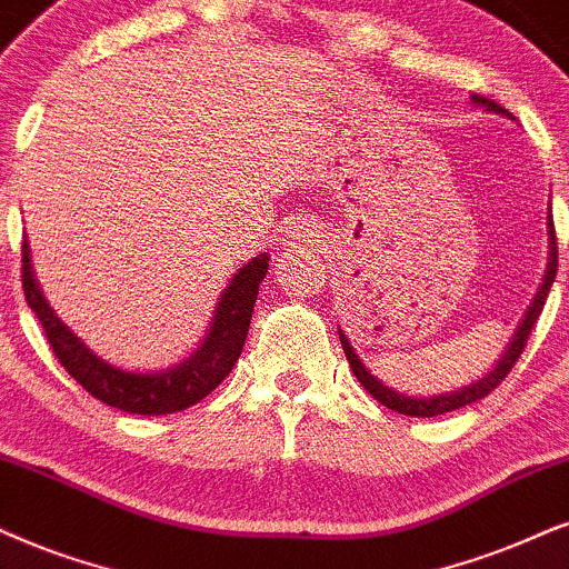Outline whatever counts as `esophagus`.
<instances>
[{"label":"esophagus","mask_w":569,"mask_h":569,"mask_svg":"<svg viewBox=\"0 0 569 569\" xmlns=\"http://www.w3.org/2000/svg\"><path fill=\"white\" fill-rule=\"evenodd\" d=\"M289 239L297 241V243H312L315 239H318V231H315V228L309 226V222H299V226L291 228Z\"/></svg>","instance_id":"34e87169"}]
</instances>
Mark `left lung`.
I'll use <instances>...</instances> for the list:
<instances>
[{"instance_id":"8db88e82","label":"left lung","mask_w":569,"mask_h":569,"mask_svg":"<svg viewBox=\"0 0 569 569\" xmlns=\"http://www.w3.org/2000/svg\"><path fill=\"white\" fill-rule=\"evenodd\" d=\"M472 102L483 104L486 110H491V112L507 114V118H509V114H512V112H507L501 104L491 102V99L478 97V93H472ZM549 236H551V260H549V270H546V278H543L541 291L536 293L533 307L528 309V315H525L520 330H517V333H515L512 347L507 349V355L501 357V362L496 365V370L488 372V376H486L483 380H478V383L462 388V391L441 393V397H430V399L405 397V393L391 391V388L380 383V380H378L376 376H370V370L365 368L362 362H359V357L355 355V349L349 347L347 336H343L341 330H338V336H341L343 355H347L351 370H355V376H357L359 383L368 388V391L380 401V405L388 407V409H393V412H399V415H409V417H438V415H446V412H455V409H462V407L472 405V401H478V399H486L488 393H491L496 386H501V380H505V378L509 376V372H512V368L517 365V359H520L525 347H528V336H530V330H533V326H536L538 315H541V309H543V305H546V297H549V289H551V283H553V276H557V233H553V220H549Z\"/></svg>"}]
</instances>
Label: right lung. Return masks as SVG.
<instances>
[{
    "instance_id": "right-lung-1",
    "label": "right lung",
    "mask_w": 569,
    "mask_h": 569,
    "mask_svg": "<svg viewBox=\"0 0 569 569\" xmlns=\"http://www.w3.org/2000/svg\"><path fill=\"white\" fill-rule=\"evenodd\" d=\"M23 293L28 307L39 318L44 336L52 347L57 362L68 370V376L81 383L93 399L104 401L107 407H118L131 415H172L199 405L201 399L210 397L228 372L233 370L236 359L241 357L243 341H247L251 312H254L260 283L268 272V251L254 257L239 276L231 280L226 293L220 297L218 315L204 338L201 349L183 365L168 372H152V376H136L107 365L104 359L91 355L89 349L54 318L52 307L41 297L36 286L31 257H28V243L23 239Z\"/></svg>"
}]
</instances>
